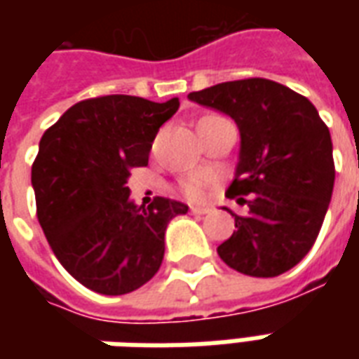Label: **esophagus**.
<instances>
[{"label": "esophagus", "mask_w": 359, "mask_h": 359, "mask_svg": "<svg viewBox=\"0 0 359 359\" xmlns=\"http://www.w3.org/2000/svg\"><path fill=\"white\" fill-rule=\"evenodd\" d=\"M190 211H192V213H196V215H205V213H210L211 208H208V205H192V208H190Z\"/></svg>", "instance_id": "esophagus-1"}]
</instances>
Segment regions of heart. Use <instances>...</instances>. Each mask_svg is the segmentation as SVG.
Instances as JSON below:
<instances>
[{
	"mask_svg": "<svg viewBox=\"0 0 359 359\" xmlns=\"http://www.w3.org/2000/svg\"><path fill=\"white\" fill-rule=\"evenodd\" d=\"M226 121L225 117H221V115H215V113H210V115H203L200 121H198V133H203L205 128H210V126L217 125V123H223ZM210 184V180L203 179V177H188V179H182L179 182V190L180 194L188 198V200H200L205 192V188Z\"/></svg>",
	"mask_w": 359,
	"mask_h": 359,
	"instance_id": "b5f03b06",
	"label": "heart"
}]
</instances>
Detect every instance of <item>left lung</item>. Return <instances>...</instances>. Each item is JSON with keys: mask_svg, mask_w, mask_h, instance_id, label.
Returning a JSON list of instances; mask_svg holds the SVG:
<instances>
[{"mask_svg": "<svg viewBox=\"0 0 359 359\" xmlns=\"http://www.w3.org/2000/svg\"><path fill=\"white\" fill-rule=\"evenodd\" d=\"M225 113L241 130L231 200L248 205L217 248L229 267L277 277L306 257L323 225L334 187L331 133L313 103L267 79L221 82L188 94Z\"/></svg>", "mask_w": 359, "mask_h": 359, "instance_id": "1", "label": "left lung"}]
</instances>
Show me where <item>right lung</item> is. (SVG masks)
Wrapping results in <instances>:
<instances>
[{"label": "right lung", "mask_w": 359, "mask_h": 359, "mask_svg": "<svg viewBox=\"0 0 359 359\" xmlns=\"http://www.w3.org/2000/svg\"><path fill=\"white\" fill-rule=\"evenodd\" d=\"M179 105V97H92L67 109L40 140L32 163L38 221L59 264L94 292L121 296L146 285L163 262L169 221L188 211L159 196L138 208L126 187Z\"/></svg>", "instance_id": "right-lung-1"}]
</instances>
